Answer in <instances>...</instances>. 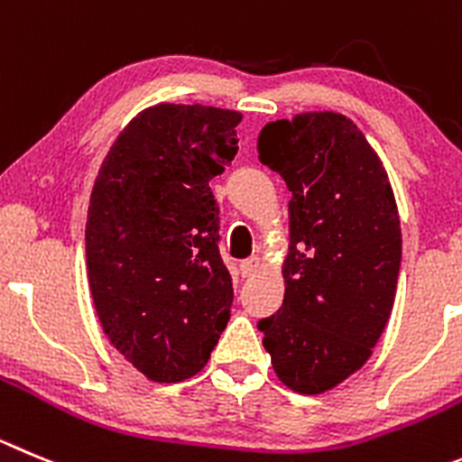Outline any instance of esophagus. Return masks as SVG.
<instances>
[{
    "label": "esophagus",
    "instance_id": "obj_1",
    "mask_svg": "<svg viewBox=\"0 0 462 462\" xmlns=\"http://www.w3.org/2000/svg\"><path fill=\"white\" fill-rule=\"evenodd\" d=\"M262 266V260L260 257H251V260H244L239 264V271H241V278H253V275L260 271Z\"/></svg>",
    "mask_w": 462,
    "mask_h": 462
}]
</instances>
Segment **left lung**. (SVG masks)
I'll list each match as a JSON object with an SVG mask.
<instances>
[{
  "label": "left lung",
  "mask_w": 462,
  "mask_h": 462,
  "mask_svg": "<svg viewBox=\"0 0 462 462\" xmlns=\"http://www.w3.org/2000/svg\"><path fill=\"white\" fill-rule=\"evenodd\" d=\"M260 162L291 191L282 308L262 319L275 376L323 394L369 360L401 266V221L381 157L351 118L305 111L269 123Z\"/></svg>",
  "instance_id": "8db88e82"
}]
</instances>
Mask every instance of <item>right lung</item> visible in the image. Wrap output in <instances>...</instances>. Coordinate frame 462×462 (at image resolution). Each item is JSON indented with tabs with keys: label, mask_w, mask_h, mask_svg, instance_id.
<instances>
[{
	"label": "right lung",
	"mask_w": 462,
	"mask_h": 462,
	"mask_svg": "<svg viewBox=\"0 0 462 462\" xmlns=\"http://www.w3.org/2000/svg\"><path fill=\"white\" fill-rule=\"evenodd\" d=\"M239 111L154 105L106 152L90 193L86 269L111 346L154 383L209 360L230 319L209 182L236 154Z\"/></svg>",
	"instance_id": "add662e5"
}]
</instances>
